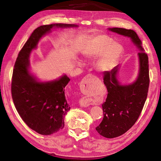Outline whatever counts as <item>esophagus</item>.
Instances as JSON below:
<instances>
[{
	"instance_id": "obj_1",
	"label": "esophagus",
	"mask_w": 161,
	"mask_h": 161,
	"mask_svg": "<svg viewBox=\"0 0 161 161\" xmlns=\"http://www.w3.org/2000/svg\"><path fill=\"white\" fill-rule=\"evenodd\" d=\"M89 104L88 103H87L86 102V100L84 99H83L82 100H81V106H82V107H88Z\"/></svg>"
}]
</instances>
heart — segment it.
<instances>
[{
	"instance_id": "b5f03b06",
	"label": "heart",
	"mask_w": 161,
	"mask_h": 161,
	"mask_svg": "<svg viewBox=\"0 0 161 161\" xmlns=\"http://www.w3.org/2000/svg\"><path fill=\"white\" fill-rule=\"evenodd\" d=\"M122 53L121 46L107 35H99L92 40L89 47L84 53L89 59H98L96 69L100 73H107L112 70L118 62Z\"/></svg>"
}]
</instances>
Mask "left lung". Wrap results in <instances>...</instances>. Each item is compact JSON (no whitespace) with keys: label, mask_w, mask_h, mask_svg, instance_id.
Wrapping results in <instances>:
<instances>
[{"label":"left lung","mask_w":161,"mask_h":161,"mask_svg":"<svg viewBox=\"0 0 161 161\" xmlns=\"http://www.w3.org/2000/svg\"><path fill=\"white\" fill-rule=\"evenodd\" d=\"M108 31L130 38L138 49V74L133 83L122 84L118 80L119 64L109 72L104 73L103 83L108 94L102 104L103 118L96 127L97 131L105 138H113L126 133L139 117L148 95L149 86L148 58L142 42L133 30L112 28Z\"/></svg>","instance_id":"1"}]
</instances>
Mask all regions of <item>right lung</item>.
<instances>
[{"instance_id":"obj_1","label":"right lung","mask_w":161,"mask_h":161,"mask_svg":"<svg viewBox=\"0 0 161 161\" xmlns=\"http://www.w3.org/2000/svg\"><path fill=\"white\" fill-rule=\"evenodd\" d=\"M75 24L55 23L38 27L22 48L13 69L11 93L15 107L24 122L41 135H51L64 126L70 107L64 94L70 79L66 75L41 81L31 71L29 58L40 39L53 29L77 28Z\"/></svg>"}]
</instances>
